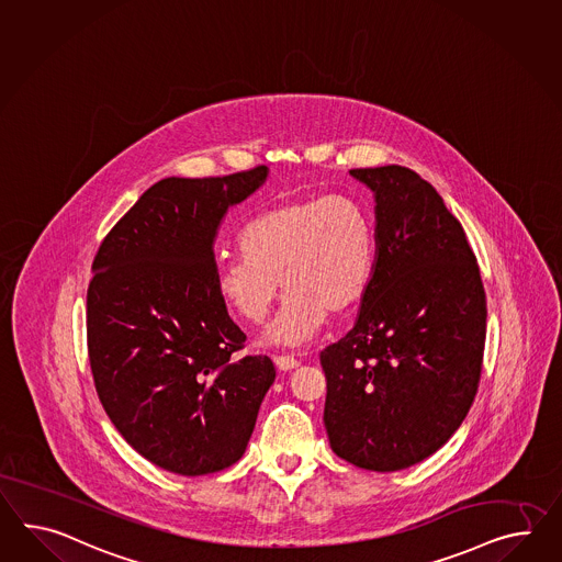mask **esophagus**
Segmentation results:
<instances>
[{
	"label": "esophagus",
	"instance_id": "obj_1",
	"mask_svg": "<svg viewBox=\"0 0 562 562\" xmlns=\"http://www.w3.org/2000/svg\"><path fill=\"white\" fill-rule=\"evenodd\" d=\"M273 360L279 371H293L300 367V360L293 359L289 355H279V357H273Z\"/></svg>",
	"mask_w": 562,
	"mask_h": 562
}]
</instances>
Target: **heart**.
Returning a JSON list of instances; mask_svg holds the SVG:
<instances>
[{
	"label": "heart",
	"mask_w": 562,
	"mask_h": 562,
	"mask_svg": "<svg viewBox=\"0 0 562 562\" xmlns=\"http://www.w3.org/2000/svg\"><path fill=\"white\" fill-rule=\"evenodd\" d=\"M245 255L216 262V289L232 314L260 324L288 291L265 334L267 342L300 346L328 319L359 305L374 269L371 220L345 195L281 203L255 217L240 236Z\"/></svg>",
	"instance_id": "b5f03b06"
}]
</instances>
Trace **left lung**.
<instances>
[{
  "label": "left lung",
  "mask_w": 562,
  "mask_h": 562,
  "mask_svg": "<svg viewBox=\"0 0 562 562\" xmlns=\"http://www.w3.org/2000/svg\"><path fill=\"white\" fill-rule=\"evenodd\" d=\"M374 195V269L355 328L328 346L324 424L355 467L391 473L428 459L475 400L485 289L461 222L416 171L352 169Z\"/></svg>",
  "instance_id": "left-lung-1"
}]
</instances>
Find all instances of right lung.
Masks as SVG:
<instances>
[{
	"instance_id": "obj_1",
	"label": "right lung",
	"mask_w": 562,
	"mask_h": 562,
	"mask_svg": "<svg viewBox=\"0 0 562 562\" xmlns=\"http://www.w3.org/2000/svg\"><path fill=\"white\" fill-rule=\"evenodd\" d=\"M269 169L146 189L93 259L87 348L95 391L124 440L177 475L231 467L245 454L273 385L269 357H243L245 331L216 289L214 243L228 207Z\"/></svg>"
}]
</instances>
